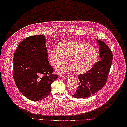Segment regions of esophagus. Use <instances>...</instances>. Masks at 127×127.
I'll use <instances>...</instances> for the list:
<instances>
[{
	"label": "esophagus",
	"instance_id": "esophagus-1",
	"mask_svg": "<svg viewBox=\"0 0 127 127\" xmlns=\"http://www.w3.org/2000/svg\"><path fill=\"white\" fill-rule=\"evenodd\" d=\"M61 77L64 78V79H67L68 78H69V76H65V75H62V76H61Z\"/></svg>",
	"mask_w": 127,
	"mask_h": 127
}]
</instances>
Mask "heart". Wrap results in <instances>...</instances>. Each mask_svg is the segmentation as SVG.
Instances as JSON below:
<instances>
[{"label":"heart","mask_w":127,"mask_h":127,"mask_svg":"<svg viewBox=\"0 0 127 127\" xmlns=\"http://www.w3.org/2000/svg\"><path fill=\"white\" fill-rule=\"evenodd\" d=\"M71 64L60 70L61 72H69L74 70L78 74L87 72L92 68L97 59L96 50L87 44L75 41H69L55 46L49 54L50 63L59 67L66 63Z\"/></svg>","instance_id":"1"}]
</instances>
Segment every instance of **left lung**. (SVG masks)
I'll use <instances>...</instances> for the list:
<instances>
[{
  "instance_id": "1",
  "label": "left lung",
  "mask_w": 127,
  "mask_h": 127,
  "mask_svg": "<svg viewBox=\"0 0 127 127\" xmlns=\"http://www.w3.org/2000/svg\"><path fill=\"white\" fill-rule=\"evenodd\" d=\"M99 46L100 61L85 74H79V86L73 97L87 98L100 91L107 82L112 61V51L106 44L97 39Z\"/></svg>"
}]
</instances>
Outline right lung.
Returning a JSON list of instances; mask_svg holds the SVG:
<instances>
[{"instance_id": "add662e5", "label": "right lung", "mask_w": 127, "mask_h": 127, "mask_svg": "<svg viewBox=\"0 0 127 127\" xmlns=\"http://www.w3.org/2000/svg\"><path fill=\"white\" fill-rule=\"evenodd\" d=\"M43 35L29 36L14 53L13 76L19 90L28 99L39 101L50 94L51 84L58 78L49 64Z\"/></svg>"}]
</instances>
